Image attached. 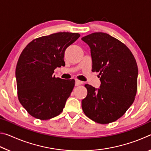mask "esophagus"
<instances>
[{
  "label": "esophagus",
  "mask_w": 151,
  "mask_h": 151,
  "mask_svg": "<svg viewBox=\"0 0 151 151\" xmlns=\"http://www.w3.org/2000/svg\"><path fill=\"white\" fill-rule=\"evenodd\" d=\"M83 84V82L81 81H78L76 79V80H75V86H79Z\"/></svg>",
  "instance_id": "34e87169"
}]
</instances>
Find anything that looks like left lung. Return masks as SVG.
I'll list each match as a JSON object with an SVG mask.
<instances>
[{
    "mask_svg": "<svg viewBox=\"0 0 151 151\" xmlns=\"http://www.w3.org/2000/svg\"><path fill=\"white\" fill-rule=\"evenodd\" d=\"M91 48L93 72H99L101 86L86 84L87 95L82 109L89 119L109 124L123 115L134 101L138 67L131 51L118 39L104 32H94L81 39Z\"/></svg>",
    "mask_w": 151,
    "mask_h": 151,
    "instance_id": "obj_1",
    "label": "left lung"
}]
</instances>
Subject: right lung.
Masks as SVG:
<instances>
[{
  "instance_id": "right-lung-1",
  "label": "right lung",
  "mask_w": 151,
  "mask_h": 151,
  "mask_svg": "<svg viewBox=\"0 0 151 151\" xmlns=\"http://www.w3.org/2000/svg\"><path fill=\"white\" fill-rule=\"evenodd\" d=\"M80 36L63 32L37 38L20 54L16 67L18 98L35 118L48 120L63 111L75 81L52 75L56 68L65 65L66 48Z\"/></svg>"
}]
</instances>
